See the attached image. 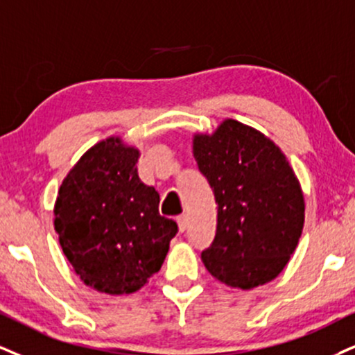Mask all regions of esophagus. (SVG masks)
I'll use <instances>...</instances> for the list:
<instances>
[{
  "instance_id": "esophagus-1",
  "label": "esophagus",
  "mask_w": 355,
  "mask_h": 355,
  "mask_svg": "<svg viewBox=\"0 0 355 355\" xmlns=\"http://www.w3.org/2000/svg\"><path fill=\"white\" fill-rule=\"evenodd\" d=\"M177 223H178V230H180V233L185 232L187 226H189V218H187V215H180V216H178Z\"/></svg>"
}]
</instances>
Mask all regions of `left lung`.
Listing matches in <instances>:
<instances>
[{"mask_svg": "<svg viewBox=\"0 0 355 355\" xmlns=\"http://www.w3.org/2000/svg\"><path fill=\"white\" fill-rule=\"evenodd\" d=\"M193 155L218 205L205 268L232 288L275 279L296 250L304 196L284 153L261 132L228 119L211 135H195Z\"/></svg>", "mask_w": 355, "mask_h": 355, "instance_id": "1", "label": "left lung"}]
</instances>
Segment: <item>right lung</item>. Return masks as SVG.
<instances>
[{"mask_svg": "<svg viewBox=\"0 0 355 355\" xmlns=\"http://www.w3.org/2000/svg\"><path fill=\"white\" fill-rule=\"evenodd\" d=\"M139 150L119 137L96 144L64 178L54 228L67 261L96 291L134 293L160 270L173 220L159 213L160 195L137 173Z\"/></svg>", "mask_w": 355, "mask_h": 355, "instance_id": "obj_1", "label": "right lung"}]
</instances>
